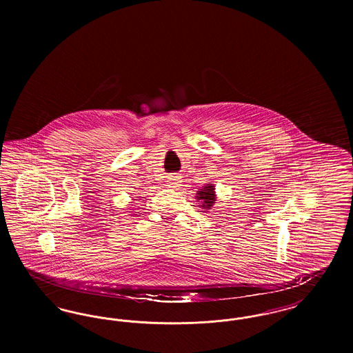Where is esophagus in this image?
Segmentation results:
<instances>
[{
	"label": "esophagus",
	"instance_id": "obj_1",
	"mask_svg": "<svg viewBox=\"0 0 353 353\" xmlns=\"http://www.w3.org/2000/svg\"><path fill=\"white\" fill-rule=\"evenodd\" d=\"M167 184H168L167 186H169V188H177V186H180V180H179L177 176H170Z\"/></svg>",
	"mask_w": 353,
	"mask_h": 353
}]
</instances>
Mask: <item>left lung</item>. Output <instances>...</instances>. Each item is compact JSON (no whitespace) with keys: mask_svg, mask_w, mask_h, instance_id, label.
<instances>
[{"mask_svg":"<svg viewBox=\"0 0 353 353\" xmlns=\"http://www.w3.org/2000/svg\"><path fill=\"white\" fill-rule=\"evenodd\" d=\"M196 200L199 202H201L200 206L203 209V212L210 210V209L213 208V205L216 203V200H217L214 184L203 185L200 190H197Z\"/></svg>","mask_w":353,"mask_h":353,"instance_id":"1","label":"left lung"}]
</instances>
